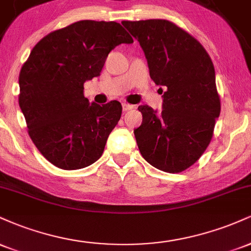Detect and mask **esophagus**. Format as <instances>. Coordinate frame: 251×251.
Wrapping results in <instances>:
<instances>
[{
    "instance_id": "1",
    "label": "esophagus",
    "mask_w": 251,
    "mask_h": 251,
    "mask_svg": "<svg viewBox=\"0 0 251 251\" xmlns=\"http://www.w3.org/2000/svg\"><path fill=\"white\" fill-rule=\"evenodd\" d=\"M132 108H134L133 105H129V103H126V102L123 103V109L125 112L126 111H129V109H132Z\"/></svg>"
}]
</instances>
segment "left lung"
<instances>
[{
    "label": "left lung",
    "mask_w": 251,
    "mask_h": 251,
    "mask_svg": "<svg viewBox=\"0 0 251 251\" xmlns=\"http://www.w3.org/2000/svg\"><path fill=\"white\" fill-rule=\"evenodd\" d=\"M148 60L150 76L163 86V111L138 107L143 123L134 137L144 159L178 174L194 165L211 142L221 113L215 67L194 36L168 20L124 21Z\"/></svg>",
    "instance_id": "left-lung-1"
}]
</instances>
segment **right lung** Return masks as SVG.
I'll return each instance as SVG.
<instances>
[{
    "instance_id": "1",
    "label": "right lung",
    "mask_w": 251,
    "mask_h": 251,
    "mask_svg": "<svg viewBox=\"0 0 251 251\" xmlns=\"http://www.w3.org/2000/svg\"><path fill=\"white\" fill-rule=\"evenodd\" d=\"M132 42L120 24L82 20L30 51L20 72L19 105L33 143L56 168L83 169L101 157L123 107L117 100L89 103L83 83L100 75L109 51Z\"/></svg>"
}]
</instances>
